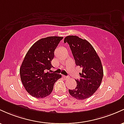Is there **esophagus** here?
Instances as JSON below:
<instances>
[{"label": "esophagus", "mask_w": 124, "mask_h": 124, "mask_svg": "<svg viewBox=\"0 0 124 124\" xmlns=\"http://www.w3.org/2000/svg\"><path fill=\"white\" fill-rule=\"evenodd\" d=\"M63 78H64V79H69V77H68V76H63Z\"/></svg>", "instance_id": "34e87169"}]
</instances>
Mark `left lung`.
I'll use <instances>...</instances> for the list:
<instances>
[{
  "instance_id": "left-lung-1",
  "label": "left lung",
  "mask_w": 124,
  "mask_h": 124,
  "mask_svg": "<svg viewBox=\"0 0 124 124\" xmlns=\"http://www.w3.org/2000/svg\"><path fill=\"white\" fill-rule=\"evenodd\" d=\"M64 42L69 45L77 66L82 68L80 79L76 80L75 89L69 90V94L78 100L90 97L100 86L103 77L101 62L96 51L86 39L75 35L67 36Z\"/></svg>"
}]
</instances>
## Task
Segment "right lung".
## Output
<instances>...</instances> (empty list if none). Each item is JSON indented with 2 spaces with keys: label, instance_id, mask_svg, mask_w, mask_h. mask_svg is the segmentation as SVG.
Segmentation results:
<instances>
[{
  "label": "right lung",
  "instance_id": "right-lung-1",
  "mask_svg": "<svg viewBox=\"0 0 124 124\" xmlns=\"http://www.w3.org/2000/svg\"><path fill=\"white\" fill-rule=\"evenodd\" d=\"M62 39L56 36L41 38L31 46L24 58L20 68L21 80L27 92L34 97L49 96L54 84L62 76L48 70L53 67L51 61L54 51Z\"/></svg>",
  "mask_w": 124,
  "mask_h": 124
}]
</instances>
